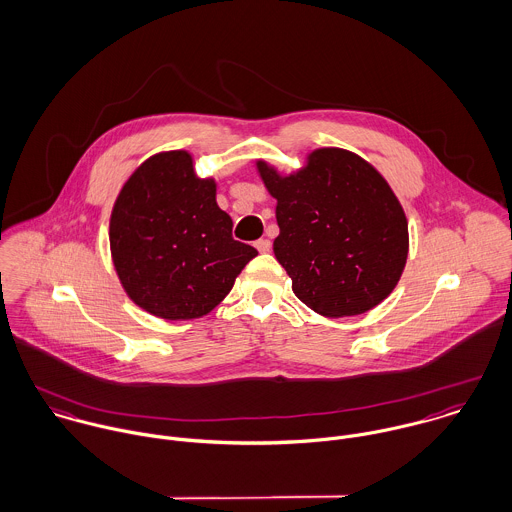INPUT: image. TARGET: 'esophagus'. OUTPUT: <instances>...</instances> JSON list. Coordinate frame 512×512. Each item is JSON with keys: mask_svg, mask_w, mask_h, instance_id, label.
I'll use <instances>...</instances> for the list:
<instances>
[{"mask_svg": "<svg viewBox=\"0 0 512 512\" xmlns=\"http://www.w3.org/2000/svg\"><path fill=\"white\" fill-rule=\"evenodd\" d=\"M255 247L259 253H269L271 251V241L269 239H259L255 241Z\"/></svg>", "mask_w": 512, "mask_h": 512, "instance_id": "34e87169", "label": "esophagus"}]
</instances>
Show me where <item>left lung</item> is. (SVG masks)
<instances>
[{
  "instance_id": "left-lung-1",
  "label": "left lung",
  "mask_w": 512,
  "mask_h": 512,
  "mask_svg": "<svg viewBox=\"0 0 512 512\" xmlns=\"http://www.w3.org/2000/svg\"><path fill=\"white\" fill-rule=\"evenodd\" d=\"M259 174L277 200V261L295 295L330 318L362 314L398 285L408 259V219L388 182L360 156L320 148L307 168Z\"/></svg>"
}]
</instances>
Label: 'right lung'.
Segmentation results:
<instances>
[{
    "label": "right lung",
    "instance_id": "obj_1",
    "mask_svg": "<svg viewBox=\"0 0 512 512\" xmlns=\"http://www.w3.org/2000/svg\"><path fill=\"white\" fill-rule=\"evenodd\" d=\"M215 202V182L188 152L146 160L110 215V251L128 297L154 316L190 320L217 307L257 249L235 241Z\"/></svg>",
    "mask_w": 512,
    "mask_h": 512
}]
</instances>
